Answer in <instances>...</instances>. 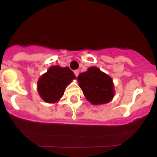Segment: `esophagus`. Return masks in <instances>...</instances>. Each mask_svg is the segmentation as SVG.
<instances>
[{
	"instance_id": "obj_1",
	"label": "esophagus",
	"mask_w": 157,
	"mask_h": 157,
	"mask_svg": "<svg viewBox=\"0 0 157 157\" xmlns=\"http://www.w3.org/2000/svg\"><path fill=\"white\" fill-rule=\"evenodd\" d=\"M74 73H75V75H76V77H77L79 75V71L78 70H75V71H74Z\"/></svg>"
}]
</instances>
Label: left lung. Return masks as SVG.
Listing matches in <instances>:
<instances>
[{
  "label": "left lung",
  "instance_id": "left-lung-1",
  "mask_svg": "<svg viewBox=\"0 0 157 157\" xmlns=\"http://www.w3.org/2000/svg\"><path fill=\"white\" fill-rule=\"evenodd\" d=\"M77 81L84 96L93 105L107 103L114 96L111 77L94 66L80 73L77 77Z\"/></svg>",
  "mask_w": 157,
  "mask_h": 157
}]
</instances>
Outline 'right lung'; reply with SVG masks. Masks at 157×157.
Instances as JSON below:
<instances>
[{
  "instance_id": "obj_1",
  "label": "right lung",
  "mask_w": 157,
  "mask_h": 157,
  "mask_svg": "<svg viewBox=\"0 0 157 157\" xmlns=\"http://www.w3.org/2000/svg\"><path fill=\"white\" fill-rule=\"evenodd\" d=\"M75 78L76 76L68 67L52 66L39 78L37 91L45 102L55 103L63 97L66 88Z\"/></svg>"
}]
</instances>
